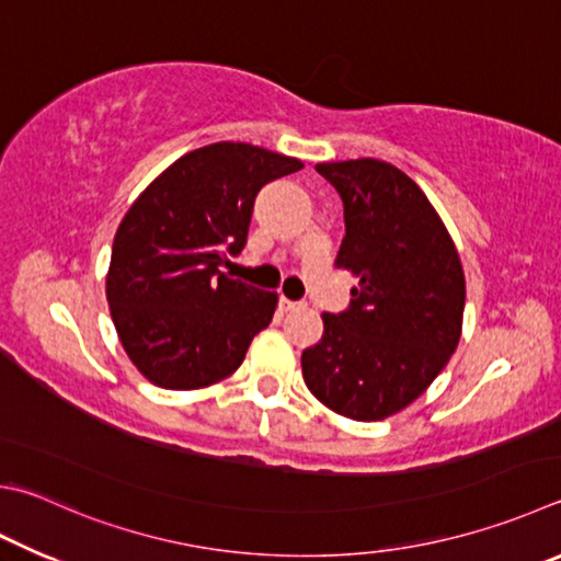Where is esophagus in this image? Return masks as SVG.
I'll list each match as a JSON object with an SVG mask.
<instances>
[{
  "instance_id": "34e87169",
  "label": "esophagus",
  "mask_w": 561,
  "mask_h": 561,
  "mask_svg": "<svg viewBox=\"0 0 561 561\" xmlns=\"http://www.w3.org/2000/svg\"><path fill=\"white\" fill-rule=\"evenodd\" d=\"M301 307H304L301 301H291V299H287V297L279 299V309H282V311H299Z\"/></svg>"
}]
</instances>
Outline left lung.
<instances>
[{"instance_id":"obj_1","label":"left lung","mask_w":561,"mask_h":561,"mask_svg":"<svg viewBox=\"0 0 561 561\" xmlns=\"http://www.w3.org/2000/svg\"><path fill=\"white\" fill-rule=\"evenodd\" d=\"M343 201L351 309L323 313L321 341L301 353L304 382L355 422H380L412 404L461 339L466 279L439 213L416 183L380 159L316 164Z\"/></svg>"}]
</instances>
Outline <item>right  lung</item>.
Returning a JSON list of instances; mask_svg holds the SVG:
<instances>
[{
    "label": "right lung",
    "mask_w": 561,
    "mask_h": 561,
    "mask_svg": "<svg viewBox=\"0 0 561 561\" xmlns=\"http://www.w3.org/2000/svg\"><path fill=\"white\" fill-rule=\"evenodd\" d=\"M301 167L245 141H216L176 159L131 203L105 294L122 348L149 382L198 390L245 360L279 299L230 279L220 264L245 248L264 183Z\"/></svg>",
    "instance_id": "add662e5"
}]
</instances>
